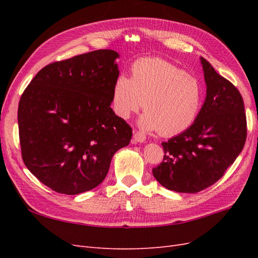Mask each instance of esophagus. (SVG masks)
Returning <instances> with one entry per match:
<instances>
[{"mask_svg": "<svg viewBox=\"0 0 258 258\" xmlns=\"http://www.w3.org/2000/svg\"><path fill=\"white\" fill-rule=\"evenodd\" d=\"M134 140H135V142H137V143H143L146 140V137H145V135L142 134V132L137 131V132H135V135H134Z\"/></svg>", "mask_w": 258, "mask_h": 258, "instance_id": "34e87169", "label": "esophagus"}]
</instances>
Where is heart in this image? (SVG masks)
I'll list each match as a JSON object with an SVG mask.
<instances>
[{"label":"heart","mask_w":258,"mask_h":258,"mask_svg":"<svg viewBox=\"0 0 258 258\" xmlns=\"http://www.w3.org/2000/svg\"><path fill=\"white\" fill-rule=\"evenodd\" d=\"M204 89L198 79L159 58H143L131 67V79L117 77L112 106L121 119H128L144 105L139 120L145 130L174 137L188 129L201 110Z\"/></svg>","instance_id":"obj_1"}]
</instances>
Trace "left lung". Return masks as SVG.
Listing matches in <instances>:
<instances>
[{
    "instance_id": "8db88e82",
    "label": "left lung",
    "mask_w": 258,
    "mask_h": 258,
    "mask_svg": "<svg viewBox=\"0 0 258 258\" xmlns=\"http://www.w3.org/2000/svg\"><path fill=\"white\" fill-rule=\"evenodd\" d=\"M207 85L205 103L191 126L162 142L163 160L153 175L166 188L195 194L216 183L241 153L246 116L239 90L200 58Z\"/></svg>"
}]
</instances>
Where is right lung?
<instances>
[{
    "mask_svg": "<svg viewBox=\"0 0 258 258\" xmlns=\"http://www.w3.org/2000/svg\"><path fill=\"white\" fill-rule=\"evenodd\" d=\"M119 54L100 49L52 62L23 91L18 106L26 167L52 190L79 195L103 182L132 129L115 115L113 86Z\"/></svg>",
    "mask_w": 258,
    "mask_h": 258,
    "instance_id": "1",
    "label": "right lung"
}]
</instances>
